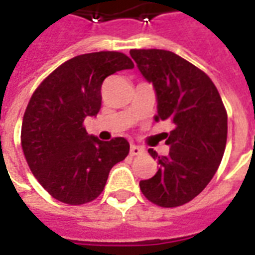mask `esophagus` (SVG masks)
<instances>
[{
	"mask_svg": "<svg viewBox=\"0 0 255 255\" xmlns=\"http://www.w3.org/2000/svg\"><path fill=\"white\" fill-rule=\"evenodd\" d=\"M143 153V149L139 147V146H135V144H131V149H129V154L131 155H139Z\"/></svg>",
	"mask_w": 255,
	"mask_h": 255,
	"instance_id": "1",
	"label": "esophagus"
}]
</instances>
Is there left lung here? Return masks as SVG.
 I'll list each match as a JSON object with an SVG mask.
<instances>
[{"label":"left lung","mask_w":255,"mask_h":255,"mask_svg":"<svg viewBox=\"0 0 255 255\" xmlns=\"http://www.w3.org/2000/svg\"><path fill=\"white\" fill-rule=\"evenodd\" d=\"M131 57L157 94L155 120H171L169 154L149 149L160 168L139 187L150 202L176 208L190 202L217 172L227 144V111L206 73L180 56L161 49H132Z\"/></svg>","instance_id":"1"}]
</instances>
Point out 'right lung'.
Segmentation results:
<instances>
[{"label":"right lung","instance_id":"add662e5","mask_svg":"<svg viewBox=\"0 0 255 255\" xmlns=\"http://www.w3.org/2000/svg\"><path fill=\"white\" fill-rule=\"evenodd\" d=\"M131 68L124 53L80 54L56 68L31 97L21 124L23 153L36 180L60 202L94 201L113 165L129 153L127 139L104 142L83 123L100 112L104 80Z\"/></svg>","mask_w":255,"mask_h":255}]
</instances>
